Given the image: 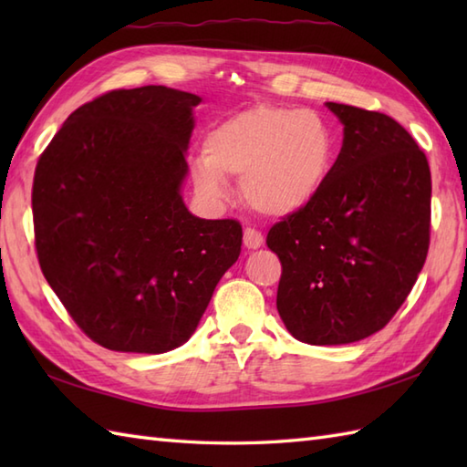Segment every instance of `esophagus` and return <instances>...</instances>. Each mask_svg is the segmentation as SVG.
I'll return each instance as SVG.
<instances>
[{
    "instance_id": "esophagus-1",
    "label": "esophagus",
    "mask_w": 467,
    "mask_h": 467,
    "mask_svg": "<svg viewBox=\"0 0 467 467\" xmlns=\"http://www.w3.org/2000/svg\"><path fill=\"white\" fill-rule=\"evenodd\" d=\"M243 243H244V246L249 251H256V249H261V246L265 244V236L259 231H254V228H244Z\"/></svg>"
}]
</instances>
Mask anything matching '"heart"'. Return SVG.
<instances>
[{
	"label": "heart",
	"mask_w": 467,
	"mask_h": 467,
	"mask_svg": "<svg viewBox=\"0 0 467 467\" xmlns=\"http://www.w3.org/2000/svg\"><path fill=\"white\" fill-rule=\"evenodd\" d=\"M333 166L335 136L323 116L254 106L208 132L191 176L208 204H224L231 194L226 176H243L241 192L256 213L291 216L319 198Z\"/></svg>",
	"instance_id": "b5f03b06"
}]
</instances>
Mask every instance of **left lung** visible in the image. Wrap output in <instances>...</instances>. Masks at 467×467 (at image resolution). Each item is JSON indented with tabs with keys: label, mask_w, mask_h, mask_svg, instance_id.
Returning <instances> with one entry per match:
<instances>
[{
	"label": "left lung",
	"mask_w": 467,
	"mask_h": 467,
	"mask_svg": "<svg viewBox=\"0 0 467 467\" xmlns=\"http://www.w3.org/2000/svg\"><path fill=\"white\" fill-rule=\"evenodd\" d=\"M343 124L329 182L305 211L276 223L266 244L283 275L276 311L309 345L361 341L389 323L430 249L428 158L393 118L327 102Z\"/></svg>",
	"instance_id": "obj_1"
}]
</instances>
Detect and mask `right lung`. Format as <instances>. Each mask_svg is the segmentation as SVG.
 Instances as JSON below:
<instances>
[{
	"mask_svg": "<svg viewBox=\"0 0 467 467\" xmlns=\"http://www.w3.org/2000/svg\"><path fill=\"white\" fill-rule=\"evenodd\" d=\"M201 96L114 90L78 108L39 158V266L98 345L158 355L191 339L241 254L236 221L188 211L186 150Z\"/></svg>",
	"mask_w": 467,
	"mask_h": 467,
	"instance_id": "obj_1",
	"label": "right lung"
}]
</instances>
